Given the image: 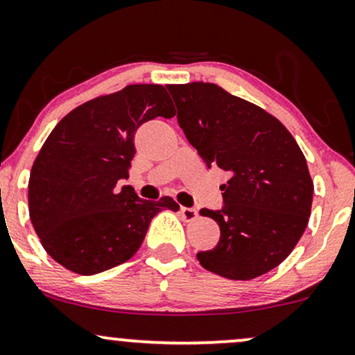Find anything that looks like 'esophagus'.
Returning <instances> with one entry per match:
<instances>
[{
    "label": "esophagus",
    "instance_id": "34e87169",
    "mask_svg": "<svg viewBox=\"0 0 355 355\" xmlns=\"http://www.w3.org/2000/svg\"><path fill=\"white\" fill-rule=\"evenodd\" d=\"M180 214L185 221H193V219L198 218V211H196L195 208H187V206H182Z\"/></svg>",
    "mask_w": 355,
    "mask_h": 355
}]
</instances>
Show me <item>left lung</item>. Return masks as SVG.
Wrapping results in <instances>:
<instances>
[{"instance_id": "left-lung-1", "label": "left lung", "mask_w": 355, "mask_h": 355, "mask_svg": "<svg viewBox=\"0 0 355 355\" xmlns=\"http://www.w3.org/2000/svg\"><path fill=\"white\" fill-rule=\"evenodd\" d=\"M167 88L188 142L209 168L230 173L223 208L200 211L219 224V242L196 259L231 280L270 272L297 245L311 213L313 182L302 149L277 118L218 85Z\"/></svg>"}]
</instances>
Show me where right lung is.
<instances>
[{"mask_svg":"<svg viewBox=\"0 0 355 355\" xmlns=\"http://www.w3.org/2000/svg\"><path fill=\"white\" fill-rule=\"evenodd\" d=\"M157 116H175L167 89L129 85L75 107L44 142L29 177V216L60 266L95 275L124 263L159 211L180 208L170 196L141 200L116 187L129 177L137 128Z\"/></svg>","mask_w":355,"mask_h":355,"instance_id":"1","label":"right lung"}]
</instances>
